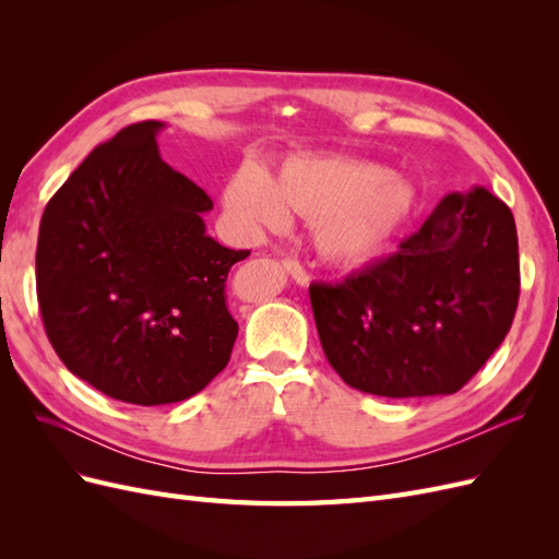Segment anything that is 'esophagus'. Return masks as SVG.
Listing matches in <instances>:
<instances>
[{"label":"esophagus","instance_id":"esophagus-1","mask_svg":"<svg viewBox=\"0 0 559 559\" xmlns=\"http://www.w3.org/2000/svg\"><path fill=\"white\" fill-rule=\"evenodd\" d=\"M282 265H284L286 273L292 275V280H294L298 286H308V284H310V275L306 273V267H302L298 261H294V259H284V261H282Z\"/></svg>","mask_w":559,"mask_h":559}]
</instances>
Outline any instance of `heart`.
<instances>
[{
    "mask_svg": "<svg viewBox=\"0 0 559 559\" xmlns=\"http://www.w3.org/2000/svg\"><path fill=\"white\" fill-rule=\"evenodd\" d=\"M224 207L240 235L253 240L289 224V210L312 218L314 245L333 263L376 259L415 207L413 183L384 165L294 156L273 177L245 165L224 189Z\"/></svg>",
    "mask_w": 559,
    "mask_h": 559,
    "instance_id": "obj_1",
    "label": "heart"
}]
</instances>
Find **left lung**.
<instances>
[{
  "label": "left lung",
  "mask_w": 559,
  "mask_h": 559,
  "mask_svg": "<svg viewBox=\"0 0 559 559\" xmlns=\"http://www.w3.org/2000/svg\"><path fill=\"white\" fill-rule=\"evenodd\" d=\"M518 296L515 218L483 186L448 193L392 257L310 284L329 364L386 399L462 389L511 331Z\"/></svg>",
  "instance_id": "obj_1"
}]
</instances>
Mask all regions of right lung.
<instances>
[{
	"label": "right lung",
	"instance_id": "add662e5",
	"mask_svg": "<svg viewBox=\"0 0 559 559\" xmlns=\"http://www.w3.org/2000/svg\"><path fill=\"white\" fill-rule=\"evenodd\" d=\"M160 121L97 146L44 210L37 298L70 373L134 403L191 399L226 368L238 321L228 270L249 257L207 235L210 195L158 154Z\"/></svg>",
	"mask_w": 559,
	"mask_h": 559
}]
</instances>
